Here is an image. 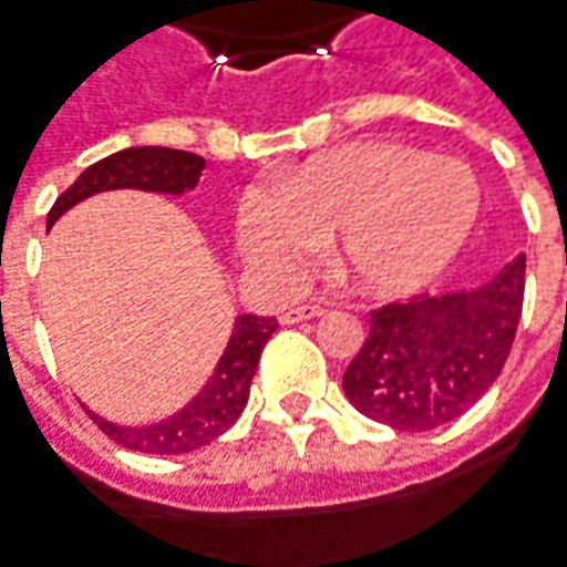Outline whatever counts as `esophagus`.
Here are the masks:
<instances>
[{
  "mask_svg": "<svg viewBox=\"0 0 567 567\" xmlns=\"http://www.w3.org/2000/svg\"><path fill=\"white\" fill-rule=\"evenodd\" d=\"M324 307L319 303H303V307H291V310H285L279 319L285 324H297V322H307V319H316V316H322Z\"/></svg>",
  "mask_w": 567,
  "mask_h": 567,
  "instance_id": "esophagus-1",
  "label": "esophagus"
}]
</instances>
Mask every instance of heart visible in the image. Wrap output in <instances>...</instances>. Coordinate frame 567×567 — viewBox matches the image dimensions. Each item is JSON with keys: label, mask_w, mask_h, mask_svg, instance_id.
<instances>
[{"label": "heart", "mask_w": 567, "mask_h": 567, "mask_svg": "<svg viewBox=\"0 0 567 567\" xmlns=\"http://www.w3.org/2000/svg\"><path fill=\"white\" fill-rule=\"evenodd\" d=\"M476 215V174L463 162L362 144L312 159L279 193L251 189L239 205V243L279 279H297L334 243L340 272L355 288L405 295L449 267Z\"/></svg>", "instance_id": "b5f03b06"}]
</instances>
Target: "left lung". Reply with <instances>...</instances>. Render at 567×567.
I'll return each instance as SVG.
<instances>
[{
  "label": "left lung",
  "mask_w": 567,
  "mask_h": 567,
  "mask_svg": "<svg viewBox=\"0 0 567 567\" xmlns=\"http://www.w3.org/2000/svg\"><path fill=\"white\" fill-rule=\"evenodd\" d=\"M525 297V255L476 291L423 295L371 310V331L343 371L359 414L402 433L457 421L501 378Z\"/></svg>",
  "instance_id": "8db88e82"
}]
</instances>
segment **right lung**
Wrapping results in <instances>:
<instances>
[{
    "mask_svg": "<svg viewBox=\"0 0 567 567\" xmlns=\"http://www.w3.org/2000/svg\"><path fill=\"white\" fill-rule=\"evenodd\" d=\"M202 168H205L202 156L184 153V150H168V146H132V150L113 153V156L89 165L70 187L63 189L58 202L51 205L49 227L76 202L89 199L94 193H106V189L132 187L177 196V193L199 184ZM276 328H279L276 316L272 319L255 316V312L239 316L227 352L220 355L212 380L202 386V393L187 408H181L172 417L150 423V426H116L89 411L91 421L122 449L141 451V454H187V451L215 442L217 435H224L239 421V414L248 405L251 378L260 362V352Z\"/></svg>",
    "mask_w": 567,
    "mask_h": 567,
    "instance_id": "right-lung-1",
    "label": "right lung"
}]
</instances>
